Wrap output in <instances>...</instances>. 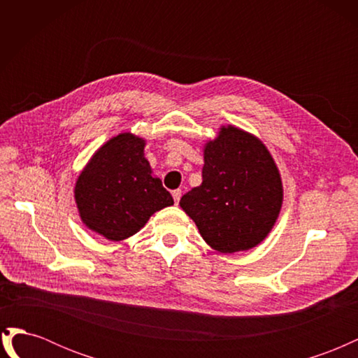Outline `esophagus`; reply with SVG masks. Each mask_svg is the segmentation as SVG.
<instances>
[{"mask_svg":"<svg viewBox=\"0 0 358 358\" xmlns=\"http://www.w3.org/2000/svg\"><path fill=\"white\" fill-rule=\"evenodd\" d=\"M171 196H173V200H175V203L178 204V203H179V200H180V196H182V191H180V189L171 191Z\"/></svg>","mask_w":358,"mask_h":358,"instance_id":"34e87169","label":"esophagus"}]
</instances>
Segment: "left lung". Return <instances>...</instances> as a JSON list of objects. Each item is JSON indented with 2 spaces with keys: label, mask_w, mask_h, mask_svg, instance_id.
Returning <instances> with one entry per match:
<instances>
[{
  "label": "left lung",
  "mask_w": 358,
  "mask_h": 358,
  "mask_svg": "<svg viewBox=\"0 0 358 358\" xmlns=\"http://www.w3.org/2000/svg\"><path fill=\"white\" fill-rule=\"evenodd\" d=\"M203 182L179 206L212 249L249 251L278 221L284 187L276 162L257 136L222 125L203 148Z\"/></svg>",
  "instance_id": "1"
}]
</instances>
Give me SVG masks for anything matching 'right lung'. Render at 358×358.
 Instances as JSON below:
<instances>
[{"label":"right lung","instance_id":"right-lung-1","mask_svg":"<svg viewBox=\"0 0 358 358\" xmlns=\"http://www.w3.org/2000/svg\"><path fill=\"white\" fill-rule=\"evenodd\" d=\"M146 140L119 133L95 150L74 185L85 227L107 241L121 242L146 225L155 212L173 204L145 158Z\"/></svg>","mask_w":358,"mask_h":358}]
</instances>
